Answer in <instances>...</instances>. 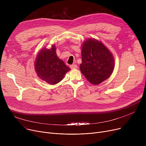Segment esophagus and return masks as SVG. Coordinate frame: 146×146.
<instances>
[{"instance_id":"34e87169","label":"esophagus","mask_w":146,"mask_h":146,"mask_svg":"<svg viewBox=\"0 0 146 146\" xmlns=\"http://www.w3.org/2000/svg\"><path fill=\"white\" fill-rule=\"evenodd\" d=\"M70 67L71 69H76V68L78 67V66L76 64H72L70 66Z\"/></svg>"}]
</instances>
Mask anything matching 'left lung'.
Segmentation results:
<instances>
[{
	"label": "left lung",
	"instance_id": "left-lung-1",
	"mask_svg": "<svg viewBox=\"0 0 146 146\" xmlns=\"http://www.w3.org/2000/svg\"><path fill=\"white\" fill-rule=\"evenodd\" d=\"M114 58L109 50L101 42L89 39L82 48L80 69L87 80L93 85H99L112 74Z\"/></svg>",
	"mask_w": 146,
	"mask_h": 146
}]
</instances>
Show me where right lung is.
I'll return each mask as SVG.
<instances>
[{
    "label": "right lung",
    "instance_id": "obj_1",
    "mask_svg": "<svg viewBox=\"0 0 146 146\" xmlns=\"http://www.w3.org/2000/svg\"><path fill=\"white\" fill-rule=\"evenodd\" d=\"M38 54L35 69L38 76L50 85H55L70 70L64 61L57 57L54 45L50 49L44 48Z\"/></svg>",
    "mask_w": 146,
    "mask_h": 146
}]
</instances>
